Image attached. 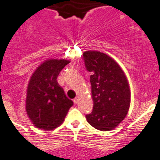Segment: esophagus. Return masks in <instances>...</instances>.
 Returning <instances> with one entry per match:
<instances>
[{
	"instance_id": "1",
	"label": "esophagus",
	"mask_w": 160,
	"mask_h": 160,
	"mask_svg": "<svg viewBox=\"0 0 160 160\" xmlns=\"http://www.w3.org/2000/svg\"><path fill=\"white\" fill-rule=\"evenodd\" d=\"M79 102H80V96H76L74 99V102H75V104H77V103H79Z\"/></svg>"
}]
</instances>
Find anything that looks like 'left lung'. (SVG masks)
I'll list each match as a JSON object with an SVG mask.
<instances>
[{
    "mask_svg": "<svg viewBox=\"0 0 160 160\" xmlns=\"http://www.w3.org/2000/svg\"><path fill=\"white\" fill-rule=\"evenodd\" d=\"M86 69L91 73L92 112L85 116L91 126L100 131L116 128L126 118L131 91L125 73L112 57L99 51L83 53Z\"/></svg>",
    "mask_w": 160,
    "mask_h": 160,
    "instance_id": "1",
    "label": "left lung"
}]
</instances>
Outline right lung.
Returning <instances> with one entry per match:
<instances>
[{
    "label": "right lung",
    "instance_id": "add662e5",
    "mask_svg": "<svg viewBox=\"0 0 160 160\" xmlns=\"http://www.w3.org/2000/svg\"><path fill=\"white\" fill-rule=\"evenodd\" d=\"M68 59L49 58L42 62L30 77L27 87L26 112L32 123L50 131L64 120L73 102L64 94L57 77Z\"/></svg>",
    "mask_w": 160,
    "mask_h": 160
}]
</instances>
